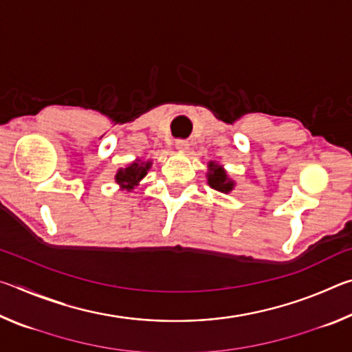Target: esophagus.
I'll use <instances>...</instances> for the list:
<instances>
[{
  "instance_id": "1",
  "label": "esophagus",
  "mask_w": 352,
  "mask_h": 352,
  "mask_svg": "<svg viewBox=\"0 0 352 352\" xmlns=\"http://www.w3.org/2000/svg\"><path fill=\"white\" fill-rule=\"evenodd\" d=\"M175 147L178 148V151H182V152H188L189 151V142L186 140H177L175 141Z\"/></svg>"
}]
</instances>
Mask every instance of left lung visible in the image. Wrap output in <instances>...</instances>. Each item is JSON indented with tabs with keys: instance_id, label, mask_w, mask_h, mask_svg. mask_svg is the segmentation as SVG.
<instances>
[{
	"instance_id": "1",
	"label": "left lung",
	"mask_w": 352,
	"mask_h": 352,
	"mask_svg": "<svg viewBox=\"0 0 352 352\" xmlns=\"http://www.w3.org/2000/svg\"><path fill=\"white\" fill-rule=\"evenodd\" d=\"M206 178H208V184H210L212 189L220 190V192L228 194L234 188V182L231 180V178H228L225 169L222 166H219L216 162H210V164H208Z\"/></svg>"
}]
</instances>
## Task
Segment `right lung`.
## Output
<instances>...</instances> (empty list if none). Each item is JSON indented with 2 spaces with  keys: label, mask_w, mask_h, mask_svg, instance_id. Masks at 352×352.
<instances>
[{
  "label": "right lung",
  "mask_w": 352,
  "mask_h": 352,
  "mask_svg": "<svg viewBox=\"0 0 352 352\" xmlns=\"http://www.w3.org/2000/svg\"><path fill=\"white\" fill-rule=\"evenodd\" d=\"M152 162H141V160H135L132 164L127 168H122L116 172L115 182L126 190H132L136 184H138L142 178L147 175V170L151 169Z\"/></svg>",
  "instance_id": "right-lung-1"
}]
</instances>
